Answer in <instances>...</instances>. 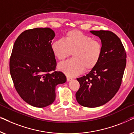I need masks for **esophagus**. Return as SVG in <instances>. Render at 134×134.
I'll return each mask as SVG.
<instances>
[{
  "label": "esophagus",
  "instance_id": "34e87169",
  "mask_svg": "<svg viewBox=\"0 0 134 134\" xmlns=\"http://www.w3.org/2000/svg\"><path fill=\"white\" fill-rule=\"evenodd\" d=\"M72 79L71 77H67V81L68 82H69L71 81V80H72Z\"/></svg>",
  "mask_w": 134,
  "mask_h": 134
}]
</instances>
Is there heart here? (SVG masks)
Wrapping results in <instances>:
<instances>
[{
  "label": "heart",
  "mask_w": 134,
  "mask_h": 134,
  "mask_svg": "<svg viewBox=\"0 0 134 134\" xmlns=\"http://www.w3.org/2000/svg\"><path fill=\"white\" fill-rule=\"evenodd\" d=\"M52 49L58 60H64L72 54V59L58 64V68L69 77H74L83 72L84 69H91L98 63L102 54L99 42L79 31L68 32L65 40L58 39L53 42Z\"/></svg>",
  "instance_id": "heart-1"
}]
</instances>
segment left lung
Here are the masks:
<instances>
[{"instance_id":"1","label":"left lung","mask_w":134,"mask_h":134,"mask_svg":"<svg viewBox=\"0 0 134 134\" xmlns=\"http://www.w3.org/2000/svg\"><path fill=\"white\" fill-rule=\"evenodd\" d=\"M101 40L98 63L85 76L77 78L76 98L83 107L94 108L111 100L120 88L126 65V54L120 38L110 31H90Z\"/></svg>"}]
</instances>
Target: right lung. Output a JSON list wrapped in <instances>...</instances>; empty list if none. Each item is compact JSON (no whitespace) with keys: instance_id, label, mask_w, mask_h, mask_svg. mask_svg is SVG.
<instances>
[{"instance_id":"1","label":"right lung","mask_w":134,"mask_h":134,"mask_svg":"<svg viewBox=\"0 0 134 134\" xmlns=\"http://www.w3.org/2000/svg\"><path fill=\"white\" fill-rule=\"evenodd\" d=\"M50 28H35L23 32L14 42L10 60V71L14 87L27 104L43 108L55 99V87L66 77L55 69Z\"/></svg>"}]
</instances>
